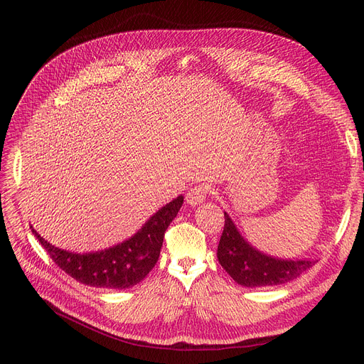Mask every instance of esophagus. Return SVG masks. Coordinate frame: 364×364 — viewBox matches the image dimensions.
<instances>
[{"label": "esophagus", "instance_id": "1", "mask_svg": "<svg viewBox=\"0 0 364 364\" xmlns=\"http://www.w3.org/2000/svg\"><path fill=\"white\" fill-rule=\"evenodd\" d=\"M208 193H209L208 184H198L193 188L188 190V193L186 195V202L190 206H196V205L202 203L206 199Z\"/></svg>", "mask_w": 364, "mask_h": 364}]
</instances>
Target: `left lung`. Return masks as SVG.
Instances as JSON below:
<instances>
[{
	"label": "left lung",
	"mask_w": 364,
	"mask_h": 364,
	"mask_svg": "<svg viewBox=\"0 0 364 364\" xmlns=\"http://www.w3.org/2000/svg\"><path fill=\"white\" fill-rule=\"evenodd\" d=\"M224 230L217 257L223 269L246 288H262L288 283L313 267L310 259H279L257 251L247 243L232 218L224 213Z\"/></svg>",
	"instance_id": "obj_1"
}]
</instances>
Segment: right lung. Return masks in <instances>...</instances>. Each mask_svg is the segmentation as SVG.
<instances>
[{
	"mask_svg": "<svg viewBox=\"0 0 364 364\" xmlns=\"http://www.w3.org/2000/svg\"><path fill=\"white\" fill-rule=\"evenodd\" d=\"M183 199L178 196L162 206L128 240L97 252L73 254L60 250L31 228L50 258L76 282L92 288L127 289L141 282L158 262L165 232L177 217Z\"/></svg>",
	"mask_w": 364,
	"mask_h": 364,
	"instance_id": "1",
	"label": "right lung"
}]
</instances>
